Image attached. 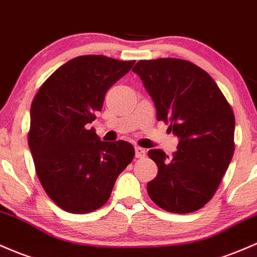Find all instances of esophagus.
Masks as SVG:
<instances>
[{
	"label": "esophagus",
	"mask_w": 257,
	"mask_h": 257,
	"mask_svg": "<svg viewBox=\"0 0 257 257\" xmlns=\"http://www.w3.org/2000/svg\"><path fill=\"white\" fill-rule=\"evenodd\" d=\"M145 156H146L145 149L137 146V148H135V157H137V159H143V157H145Z\"/></svg>",
	"instance_id": "esophagus-1"
}]
</instances>
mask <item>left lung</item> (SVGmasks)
<instances>
[{"label": "left lung", "instance_id": "obj_1", "mask_svg": "<svg viewBox=\"0 0 257 257\" xmlns=\"http://www.w3.org/2000/svg\"><path fill=\"white\" fill-rule=\"evenodd\" d=\"M133 72L154 101L157 120L179 138L172 157L161 149L149 151L159 167L156 178L148 183L149 196L168 212H194L215 195L232 161V107L215 80L191 62L139 61Z\"/></svg>", "mask_w": 257, "mask_h": 257}]
</instances>
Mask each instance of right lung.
Instances as JSON below:
<instances>
[{
	"label": "right lung",
	"mask_w": 257,
	"mask_h": 257,
	"mask_svg": "<svg viewBox=\"0 0 257 257\" xmlns=\"http://www.w3.org/2000/svg\"><path fill=\"white\" fill-rule=\"evenodd\" d=\"M134 63L96 55L73 58L34 97L28 143L42 188L62 210L87 213L103 206L134 159L132 144L102 142L89 128L106 92Z\"/></svg>",
	"instance_id": "right-lung-1"
}]
</instances>
